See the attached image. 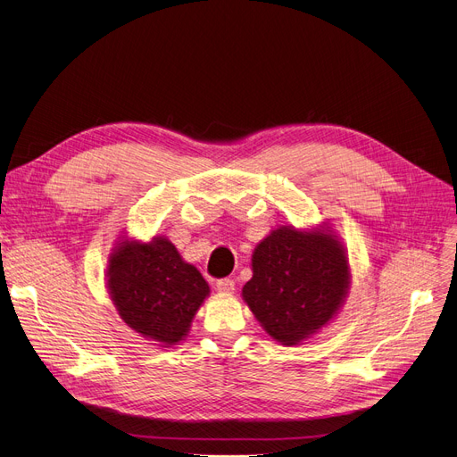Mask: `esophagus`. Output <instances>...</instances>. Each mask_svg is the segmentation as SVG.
Segmentation results:
<instances>
[{"label": "esophagus", "instance_id": "34e87169", "mask_svg": "<svg viewBox=\"0 0 457 457\" xmlns=\"http://www.w3.org/2000/svg\"><path fill=\"white\" fill-rule=\"evenodd\" d=\"M216 291L222 295H231L235 291V281L231 278H222L216 281Z\"/></svg>", "mask_w": 457, "mask_h": 457}]
</instances>
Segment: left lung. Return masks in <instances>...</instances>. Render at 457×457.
<instances>
[{"mask_svg":"<svg viewBox=\"0 0 457 457\" xmlns=\"http://www.w3.org/2000/svg\"><path fill=\"white\" fill-rule=\"evenodd\" d=\"M243 298L272 339L285 346L322 329L343 305L350 269L343 245L324 229H274L252 255Z\"/></svg>","mask_w":457,"mask_h":457,"instance_id":"1","label":"left lung"}]
</instances>
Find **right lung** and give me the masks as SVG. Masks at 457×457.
I'll list each match as a JSON object with an SVG mask.
<instances>
[{
    "label": "right lung",
    "mask_w": 457,
    "mask_h": 457,
    "mask_svg": "<svg viewBox=\"0 0 457 457\" xmlns=\"http://www.w3.org/2000/svg\"><path fill=\"white\" fill-rule=\"evenodd\" d=\"M109 295L118 315L140 337L170 348L183 341L209 295V285L168 238H124L107 267Z\"/></svg>",
    "instance_id": "add662e5"
}]
</instances>
